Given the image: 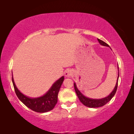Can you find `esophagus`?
<instances>
[{
	"mask_svg": "<svg viewBox=\"0 0 134 134\" xmlns=\"http://www.w3.org/2000/svg\"><path fill=\"white\" fill-rule=\"evenodd\" d=\"M71 75H72V72H71V71H70V70H67L66 71H65V76L70 77Z\"/></svg>",
	"mask_w": 134,
	"mask_h": 134,
	"instance_id": "34e87169",
	"label": "esophagus"
}]
</instances>
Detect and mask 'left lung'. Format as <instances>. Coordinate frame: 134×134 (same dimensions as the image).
<instances>
[{
  "label": "left lung",
  "mask_w": 134,
  "mask_h": 134,
  "mask_svg": "<svg viewBox=\"0 0 134 134\" xmlns=\"http://www.w3.org/2000/svg\"><path fill=\"white\" fill-rule=\"evenodd\" d=\"M98 41L99 42L100 44L102 45H104V46H108L109 47V45L108 44H106L105 42L103 41L102 40H100V39H97ZM119 69V68H118ZM119 73H118V79H117V82L116 84V86H115V87L114 88V90H113L112 93L109 95L108 96L105 97V98L101 99H90V98H87V97H85V96L81 93L77 89V88L76 87V84H74V89H75V91L77 95L79 97V100L84 105H85L86 106L89 108H98V107H101V106H103L105 105H106V103L109 102L111 99H112V97L114 96L115 94L116 93V92L117 90V88H118V79H119Z\"/></svg>",
  "instance_id": "1"
}]
</instances>
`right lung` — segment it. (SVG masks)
<instances>
[{
    "mask_svg": "<svg viewBox=\"0 0 134 134\" xmlns=\"http://www.w3.org/2000/svg\"><path fill=\"white\" fill-rule=\"evenodd\" d=\"M64 79L63 76L54 83L51 89L44 96L34 99L29 98L21 93L16 87L13 77L12 83L16 94L25 105L35 112L44 113L53 109L57 103L58 94Z\"/></svg>",
    "mask_w": 134,
    "mask_h": 134,
    "instance_id": "add662e5",
    "label": "right lung"
}]
</instances>
